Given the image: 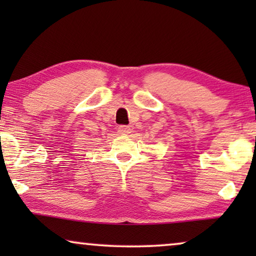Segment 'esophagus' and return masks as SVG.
I'll return each instance as SVG.
<instances>
[{
	"mask_svg": "<svg viewBox=\"0 0 256 256\" xmlns=\"http://www.w3.org/2000/svg\"><path fill=\"white\" fill-rule=\"evenodd\" d=\"M132 132V126H120V127H118V132L122 135H128L130 134Z\"/></svg>",
	"mask_w": 256,
	"mask_h": 256,
	"instance_id": "esophagus-1",
	"label": "esophagus"
}]
</instances>
